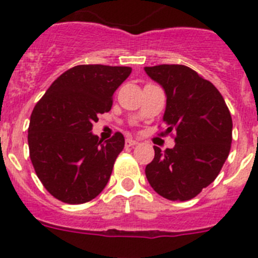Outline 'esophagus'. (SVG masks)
Wrapping results in <instances>:
<instances>
[{
    "label": "esophagus",
    "mask_w": 258,
    "mask_h": 258,
    "mask_svg": "<svg viewBox=\"0 0 258 258\" xmlns=\"http://www.w3.org/2000/svg\"><path fill=\"white\" fill-rule=\"evenodd\" d=\"M125 145L129 146V147H132V146L138 145V142H137V141H134L133 138H126V141H125Z\"/></svg>",
    "instance_id": "34e87169"
}]
</instances>
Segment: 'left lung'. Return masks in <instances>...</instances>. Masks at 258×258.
I'll return each instance as SVG.
<instances>
[{"mask_svg": "<svg viewBox=\"0 0 258 258\" xmlns=\"http://www.w3.org/2000/svg\"><path fill=\"white\" fill-rule=\"evenodd\" d=\"M145 71L165 90V134L174 133L175 142L165 151L155 146L146 177L163 198L186 202L222 169L231 149V115L217 88L190 67L160 64Z\"/></svg>", "mask_w": 258, "mask_h": 258, "instance_id": "1", "label": "left lung"}]
</instances>
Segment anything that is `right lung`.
I'll return each mask as SVG.
<instances>
[{
  "label": "right lung",
  "instance_id": "right-lung-1",
  "mask_svg": "<svg viewBox=\"0 0 258 258\" xmlns=\"http://www.w3.org/2000/svg\"><path fill=\"white\" fill-rule=\"evenodd\" d=\"M131 67L81 64L61 74L35 106L28 127L29 157L44 187L67 204H83L106 187L125 145L116 132L102 142L92 134L99 113L108 112L113 93Z\"/></svg>",
  "mask_w": 258,
  "mask_h": 258
}]
</instances>
